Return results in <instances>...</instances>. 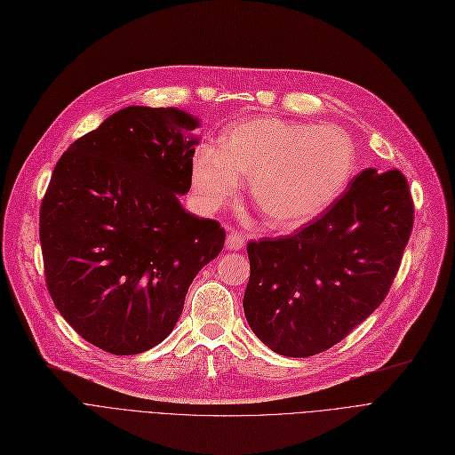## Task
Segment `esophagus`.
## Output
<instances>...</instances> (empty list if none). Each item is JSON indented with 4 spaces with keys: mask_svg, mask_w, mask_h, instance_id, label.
Listing matches in <instances>:
<instances>
[{
    "mask_svg": "<svg viewBox=\"0 0 455 455\" xmlns=\"http://www.w3.org/2000/svg\"><path fill=\"white\" fill-rule=\"evenodd\" d=\"M227 249L228 251H242L243 249V245H245V240H243V234L242 232H237V230H232V232H228V235H227Z\"/></svg>",
    "mask_w": 455,
    "mask_h": 455,
    "instance_id": "1",
    "label": "esophagus"
}]
</instances>
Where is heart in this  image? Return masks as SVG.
Instances as JSON below:
<instances>
[{"instance_id":"obj_1","label":"heart","mask_w":455,"mask_h":455,"mask_svg":"<svg viewBox=\"0 0 455 455\" xmlns=\"http://www.w3.org/2000/svg\"><path fill=\"white\" fill-rule=\"evenodd\" d=\"M355 172V148L338 127L256 117L228 127L220 151L201 143L191 158V184L208 212L235 197L242 179L267 223L297 230L336 203Z\"/></svg>"}]
</instances>
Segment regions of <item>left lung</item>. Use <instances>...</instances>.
<instances>
[{
    "mask_svg": "<svg viewBox=\"0 0 455 455\" xmlns=\"http://www.w3.org/2000/svg\"><path fill=\"white\" fill-rule=\"evenodd\" d=\"M411 228L408 180L367 167L302 230L247 245L251 330L288 357L338 345L387 297Z\"/></svg>",
    "mask_w": 455,
    "mask_h": 455,
    "instance_id": "obj_1",
    "label": "left lung"
}]
</instances>
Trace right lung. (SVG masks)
I'll return each instance as SVG.
<instances>
[{
    "mask_svg": "<svg viewBox=\"0 0 455 455\" xmlns=\"http://www.w3.org/2000/svg\"><path fill=\"white\" fill-rule=\"evenodd\" d=\"M201 119L180 108L125 107L57 162L40 206L45 283L83 339L116 355L173 331L189 283L225 230L180 204Z\"/></svg>",
    "mask_w": 455,
    "mask_h": 455,
    "instance_id": "1",
    "label": "right lung"
}]
</instances>
